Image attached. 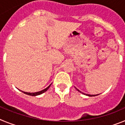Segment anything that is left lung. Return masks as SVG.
Listing matches in <instances>:
<instances>
[{"label": "left lung", "instance_id": "8db88e82", "mask_svg": "<svg viewBox=\"0 0 125 125\" xmlns=\"http://www.w3.org/2000/svg\"><path fill=\"white\" fill-rule=\"evenodd\" d=\"M76 89H77V90H78V91H79V92L81 93H83V94H86L83 93H82V92H81V91H79V89H77V88H76ZM86 96H97V94H94V95H92V94H86Z\"/></svg>", "mask_w": 125, "mask_h": 125}]
</instances>
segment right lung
I'll return each mask as SVG.
<instances>
[{
    "mask_svg": "<svg viewBox=\"0 0 125 125\" xmlns=\"http://www.w3.org/2000/svg\"><path fill=\"white\" fill-rule=\"evenodd\" d=\"M51 84L49 85V86L47 87V88H46V89H43V90H42V91H38V92H36V93H27V92H24V91H21V90H20V91H21L23 93L25 94H27V95L32 96H36L40 95V94H42V93H44V92H46V91H47V89H49V87L51 86Z\"/></svg>",
    "mask_w": 125,
    "mask_h": 125,
    "instance_id": "right-lung-1",
    "label": "right lung"
}]
</instances>
